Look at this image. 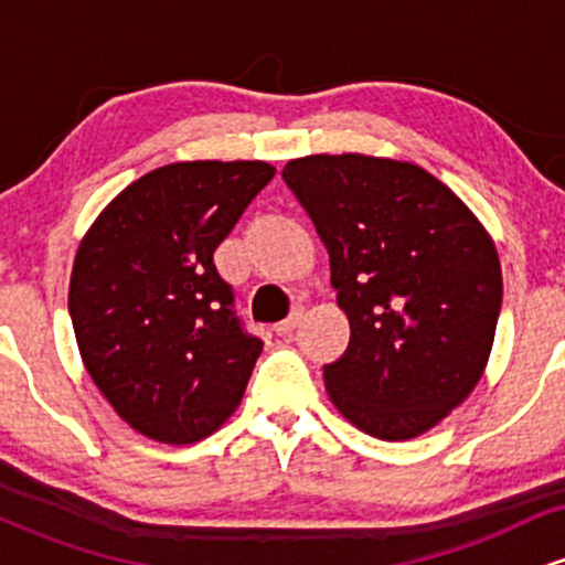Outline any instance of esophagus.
<instances>
[{"instance_id": "1", "label": "esophagus", "mask_w": 565, "mask_h": 565, "mask_svg": "<svg viewBox=\"0 0 565 565\" xmlns=\"http://www.w3.org/2000/svg\"><path fill=\"white\" fill-rule=\"evenodd\" d=\"M300 321H302V308L291 310V313L287 316V319L276 323V334H278V337H289L291 332H295L297 327H300Z\"/></svg>"}]
</instances>
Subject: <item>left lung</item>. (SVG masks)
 <instances>
[{
	"mask_svg": "<svg viewBox=\"0 0 565 565\" xmlns=\"http://www.w3.org/2000/svg\"><path fill=\"white\" fill-rule=\"evenodd\" d=\"M281 174L327 246L350 321L348 350L323 366L329 398L369 436H423L489 361L502 308L494 242L412 161L316 153Z\"/></svg>",
	"mask_w": 565,
	"mask_h": 565,
	"instance_id": "left-lung-1",
	"label": "left lung"
}]
</instances>
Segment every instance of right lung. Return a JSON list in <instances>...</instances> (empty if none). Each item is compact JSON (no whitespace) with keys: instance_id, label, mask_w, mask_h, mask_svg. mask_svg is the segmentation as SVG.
<instances>
[{"instance_id":"obj_1","label":"right lung","mask_w":565,"mask_h":565,"mask_svg":"<svg viewBox=\"0 0 565 565\" xmlns=\"http://www.w3.org/2000/svg\"><path fill=\"white\" fill-rule=\"evenodd\" d=\"M274 174L265 161L159 167L82 238L68 287L76 345L142 436L196 444L242 404L263 342L238 321L215 249Z\"/></svg>"}]
</instances>
